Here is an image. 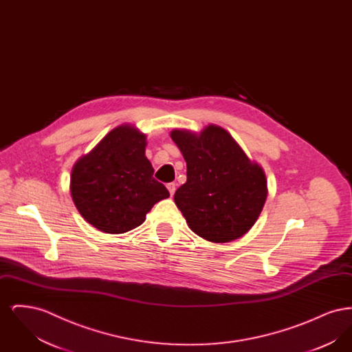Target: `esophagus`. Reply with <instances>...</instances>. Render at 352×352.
<instances>
[{"label":"esophagus","mask_w":352,"mask_h":352,"mask_svg":"<svg viewBox=\"0 0 352 352\" xmlns=\"http://www.w3.org/2000/svg\"><path fill=\"white\" fill-rule=\"evenodd\" d=\"M175 186H177V184H174V182L168 184V186H166V187H168V192H170V195H171V197H173V195H174V192H175Z\"/></svg>","instance_id":"1"}]
</instances>
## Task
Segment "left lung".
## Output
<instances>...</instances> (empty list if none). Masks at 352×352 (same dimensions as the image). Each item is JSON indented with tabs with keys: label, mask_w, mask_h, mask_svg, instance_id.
Here are the masks:
<instances>
[{
	"label": "left lung",
	"mask_w": 352,
	"mask_h": 352,
	"mask_svg": "<svg viewBox=\"0 0 352 352\" xmlns=\"http://www.w3.org/2000/svg\"><path fill=\"white\" fill-rule=\"evenodd\" d=\"M184 154L187 181L174 194L190 230L212 243H230L247 234L268 197L263 168L251 161L234 137L210 124L201 133H170Z\"/></svg>",
	"instance_id": "8db88e82"
}]
</instances>
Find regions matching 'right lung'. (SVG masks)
I'll list each match as a JSON object with an SVG mask.
<instances>
[{"label": "right lung", "mask_w": 352, "mask_h": 352, "mask_svg": "<svg viewBox=\"0 0 352 352\" xmlns=\"http://www.w3.org/2000/svg\"><path fill=\"white\" fill-rule=\"evenodd\" d=\"M146 135L118 125L82 155L71 171V197L80 215L105 234H124L141 226L157 201L170 197L153 178L145 155Z\"/></svg>", "instance_id": "add662e5"}]
</instances>
